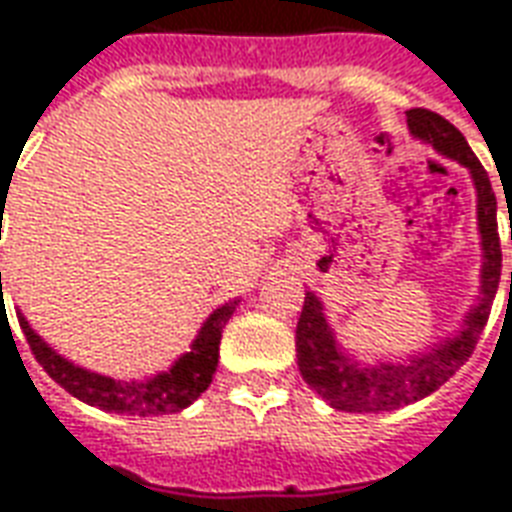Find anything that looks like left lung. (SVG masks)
Wrapping results in <instances>:
<instances>
[{"mask_svg": "<svg viewBox=\"0 0 512 512\" xmlns=\"http://www.w3.org/2000/svg\"><path fill=\"white\" fill-rule=\"evenodd\" d=\"M408 131L413 139L429 144L443 158L456 161L470 171L478 195V233H481V292L456 333L429 343L424 351L397 357L392 362H362L335 341V333L325 317V306L314 292H306L300 311L295 346H298L300 376L330 408L346 413L395 411L416 400H424L446 384L473 354L483 327L489 322L491 303L499 287L502 249L497 230V195L491 190L489 174L475 158L459 128L446 117L429 109H408ZM512 239V236H510ZM512 290V271H510Z\"/></svg>", "mask_w": 512, "mask_h": 512, "instance_id": "left-lung-1", "label": "left lung"}]
</instances>
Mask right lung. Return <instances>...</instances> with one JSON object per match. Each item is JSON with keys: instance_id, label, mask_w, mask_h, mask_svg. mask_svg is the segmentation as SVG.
Listing matches in <instances>:
<instances>
[{"instance_id": "obj_1", "label": "right lung", "mask_w": 512, "mask_h": 512, "mask_svg": "<svg viewBox=\"0 0 512 512\" xmlns=\"http://www.w3.org/2000/svg\"><path fill=\"white\" fill-rule=\"evenodd\" d=\"M239 303V298H233L222 303L220 308H214L190 343V351L174 360L169 370H161L150 378H131V381L101 376L83 365H74L29 325V319L23 317L21 311H18V322H21L23 335H26L39 365L72 397L93 405V408H101V411L123 413V416H163V413L185 411L187 405H193L204 395L206 386L212 384L217 357H220L222 327L228 325V319L233 317Z\"/></svg>"}]
</instances>
